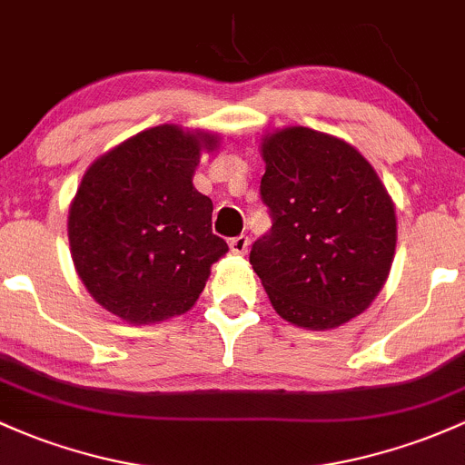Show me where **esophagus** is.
I'll list each match as a JSON object with an SVG mask.
<instances>
[{"instance_id":"34e87169","label":"esophagus","mask_w":465,"mask_h":465,"mask_svg":"<svg viewBox=\"0 0 465 465\" xmlns=\"http://www.w3.org/2000/svg\"><path fill=\"white\" fill-rule=\"evenodd\" d=\"M248 246H251V239L246 234H239V237L231 239V251L232 254H246Z\"/></svg>"}]
</instances>
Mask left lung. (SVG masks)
Segmentation results:
<instances>
[{
	"instance_id": "left-lung-1",
	"label": "left lung",
	"mask_w": 465,
	"mask_h": 465,
	"mask_svg": "<svg viewBox=\"0 0 465 465\" xmlns=\"http://www.w3.org/2000/svg\"><path fill=\"white\" fill-rule=\"evenodd\" d=\"M262 199L272 228L252 243L251 263L279 317L331 331L361 314L391 272L394 203L357 148L291 126L262 142Z\"/></svg>"
}]
</instances>
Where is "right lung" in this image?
Wrapping results in <instances>:
<instances>
[{"label": "right lung", "mask_w": 465, "mask_h": 465, "mask_svg": "<svg viewBox=\"0 0 465 465\" xmlns=\"http://www.w3.org/2000/svg\"><path fill=\"white\" fill-rule=\"evenodd\" d=\"M219 137L174 124L148 128L94 159L68 211L74 271L99 306L128 323L191 311L228 252L213 202L193 186Z\"/></svg>", "instance_id": "obj_1"}]
</instances>
